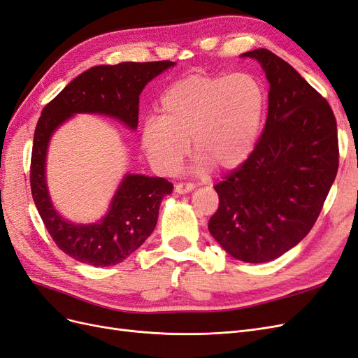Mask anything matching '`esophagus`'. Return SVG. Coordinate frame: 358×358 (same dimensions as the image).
<instances>
[{"mask_svg":"<svg viewBox=\"0 0 358 358\" xmlns=\"http://www.w3.org/2000/svg\"><path fill=\"white\" fill-rule=\"evenodd\" d=\"M194 189V183L191 182H178L175 185V192L178 194H187Z\"/></svg>","mask_w":358,"mask_h":358,"instance_id":"esophagus-1","label":"esophagus"}]
</instances>
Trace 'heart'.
Instances as JSON below:
<instances>
[{"instance_id": "1", "label": "heart", "mask_w": 358, "mask_h": 358, "mask_svg": "<svg viewBox=\"0 0 358 358\" xmlns=\"http://www.w3.org/2000/svg\"><path fill=\"white\" fill-rule=\"evenodd\" d=\"M159 116L142 127V148L159 173H175L189 154L192 138L196 170L210 166L231 171L251 158L262 136L267 96L254 74H191L164 91Z\"/></svg>"}]
</instances>
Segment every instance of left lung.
<instances>
[{"label":"left lung","mask_w":358,"mask_h":358,"mask_svg":"<svg viewBox=\"0 0 358 358\" xmlns=\"http://www.w3.org/2000/svg\"><path fill=\"white\" fill-rule=\"evenodd\" d=\"M270 83L268 112L254 154L213 187L209 231L227 254L266 263L310 231L339 166L338 127L327 100L267 49L243 53Z\"/></svg>","instance_id":"1"}]
</instances>
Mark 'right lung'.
<instances>
[{"label": "right lung", "mask_w": 358, "mask_h": 358, "mask_svg": "<svg viewBox=\"0 0 358 358\" xmlns=\"http://www.w3.org/2000/svg\"><path fill=\"white\" fill-rule=\"evenodd\" d=\"M175 66L171 61L96 66L71 80L45 106L31 155V192L53 242L71 258L95 267L124 262L152 234L161 200L171 194L164 178L125 175L99 222L74 224L55 210L46 183V154L53 131L76 113H99L136 129L138 95L148 82Z\"/></svg>", "instance_id": "add662e5"}]
</instances>
